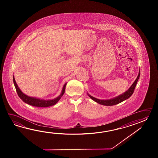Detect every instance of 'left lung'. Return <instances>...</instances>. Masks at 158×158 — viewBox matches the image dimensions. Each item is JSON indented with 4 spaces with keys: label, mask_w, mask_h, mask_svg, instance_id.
<instances>
[{
    "label": "left lung",
    "mask_w": 158,
    "mask_h": 158,
    "mask_svg": "<svg viewBox=\"0 0 158 158\" xmlns=\"http://www.w3.org/2000/svg\"><path fill=\"white\" fill-rule=\"evenodd\" d=\"M140 76V70L139 71V73L137 77L136 78V80L134 81L133 84L131 85V86L129 88L128 90L126 91L125 93L120 94L119 95H118L116 97L110 99H106V100H102V99H99L93 97L91 95H90L89 93H87V95H89V97L91 99H93V101H95V102H97L99 104H102V105H104V106H114L116 104H118L120 103H121L122 102L124 101L125 100L131 97V95L134 92L135 87L136 86V84L137 83L138 80Z\"/></svg>",
    "instance_id": "left-lung-1"
}]
</instances>
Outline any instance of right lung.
<instances>
[{
	"label": "right lung",
	"mask_w": 158,
	"mask_h": 158,
	"mask_svg": "<svg viewBox=\"0 0 158 158\" xmlns=\"http://www.w3.org/2000/svg\"><path fill=\"white\" fill-rule=\"evenodd\" d=\"M13 80H14V85L16 88L17 94H18L19 97L21 99H22L23 102L27 104L33 106L34 107H47L54 106L56 103H57V102L61 98L64 94L65 90L66 85H67V83L64 84L62 91H61V93L59 96H58L56 98H54L53 99L44 100V99H42L40 98H37L29 97L26 94H24L21 91L20 88L18 87L15 77H14V76H13Z\"/></svg>",
	"instance_id": "obj_1"
}]
</instances>
